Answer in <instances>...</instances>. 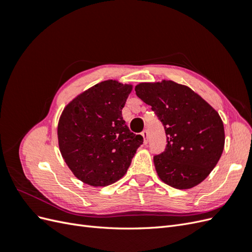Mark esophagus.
Listing matches in <instances>:
<instances>
[{
	"label": "esophagus",
	"mask_w": 252,
	"mask_h": 252,
	"mask_svg": "<svg viewBox=\"0 0 252 252\" xmlns=\"http://www.w3.org/2000/svg\"><path fill=\"white\" fill-rule=\"evenodd\" d=\"M142 136H143V142H144V144H147V143H148V133H147L146 130L142 132Z\"/></svg>",
	"instance_id": "obj_1"
}]
</instances>
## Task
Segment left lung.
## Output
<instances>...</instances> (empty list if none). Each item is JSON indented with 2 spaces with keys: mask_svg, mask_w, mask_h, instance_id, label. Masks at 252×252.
Segmentation results:
<instances>
[{
  "mask_svg": "<svg viewBox=\"0 0 252 252\" xmlns=\"http://www.w3.org/2000/svg\"><path fill=\"white\" fill-rule=\"evenodd\" d=\"M134 90L165 128L166 149L154 158L158 178L177 189L199 185L224 150V124L218 111L191 88L173 81L140 83Z\"/></svg>",
  "mask_w": 252,
  "mask_h": 252,
  "instance_id": "obj_1",
  "label": "left lung"
}]
</instances>
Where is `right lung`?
<instances>
[{
  "label": "right lung",
  "mask_w": 252,
  "mask_h": 252,
  "mask_svg": "<svg viewBox=\"0 0 252 252\" xmlns=\"http://www.w3.org/2000/svg\"><path fill=\"white\" fill-rule=\"evenodd\" d=\"M131 84L103 81L68 103L58 124L59 148L75 178L94 187L122 179L143 144L122 117Z\"/></svg>",
  "instance_id": "1"
}]
</instances>
